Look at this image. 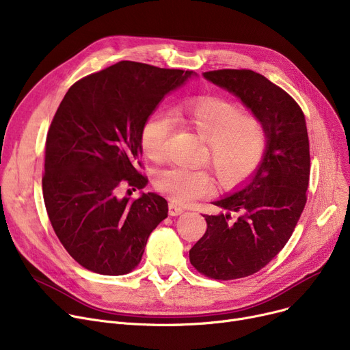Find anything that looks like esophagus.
I'll return each instance as SVG.
<instances>
[{"label": "esophagus", "mask_w": 350, "mask_h": 350, "mask_svg": "<svg viewBox=\"0 0 350 350\" xmlns=\"http://www.w3.org/2000/svg\"><path fill=\"white\" fill-rule=\"evenodd\" d=\"M183 211H185V208H183L181 206H178V204H176V203H169V214L170 215H180Z\"/></svg>", "instance_id": "34e87169"}]
</instances>
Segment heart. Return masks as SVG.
Here are the masks:
<instances>
[{"label": "heart", "mask_w": 350, "mask_h": 350, "mask_svg": "<svg viewBox=\"0 0 350 350\" xmlns=\"http://www.w3.org/2000/svg\"><path fill=\"white\" fill-rule=\"evenodd\" d=\"M174 113L178 122L204 140L207 150L203 161L210 164L223 186H235L258 170L268 143L267 129L258 118L243 113L237 103L218 96L183 100L174 107ZM170 133V116L156 110L142 126L140 144L144 154L161 161ZM210 186L204 170L169 167L154 177V187L181 204L206 194Z\"/></svg>", "instance_id": "obj_1"}]
</instances>
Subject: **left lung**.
Listing matches in <instances>:
<instances>
[{
	"label": "left lung",
	"instance_id": "left-lung-1",
	"mask_svg": "<svg viewBox=\"0 0 350 350\" xmlns=\"http://www.w3.org/2000/svg\"><path fill=\"white\" fill-rule=\"evenodd\" d=\"M204 78L240 98L268 136L258 170L231 196L214 201L226 213L203 215L207 230L190 250V262L200 273L230 281L262 269L295 230L306 204L309 139L299 105L260 73L218 69L204 72Z\"/></svg>",
	"mask_w": 350,
	"mask_h": 350
}]
</instances>
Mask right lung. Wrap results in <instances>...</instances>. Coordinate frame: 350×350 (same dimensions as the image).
I'll return each instance as SVG.
<instances>
[{
	"label": "right lung",
	"instance_id": "1",
	"mask_svg": "<svg viewBox=\"0 0 350 350\" xmlns=\"http://www.w3.org/2000/svg\"><path fill=\"white\" fill-rule=\"evenodd\" d=\"M193 70L122 61L73 83L55 113L45 143L42 193L52 228L68 254L102 275L135 269L150 232L167 217L156 193L143 189L140 132L160 100ZM129 191V190H127Z\"/></svg>",
	"mask_w": 350,
	"mask_h": 350
}]
</instances>
